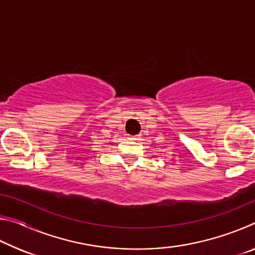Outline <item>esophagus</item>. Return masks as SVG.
Wrapping results in <instances>:
<instances>
[{
    "mask_svg": "<svg viewBox=\"0 0 255 255\" xmlns=\"http://www.w3.org/2000/svg\"><path fill=\"white\" fill-rule=\"evenodd\" d=\"M129 139L135 140V139H137V136H130V137H129Z\"/></svg>",
    "mask_w": 255,
    "mask_h": 255,
    "instance_id": "1",
    "label": "esophagus"
}]
</instances>
